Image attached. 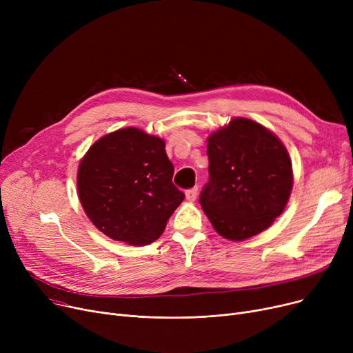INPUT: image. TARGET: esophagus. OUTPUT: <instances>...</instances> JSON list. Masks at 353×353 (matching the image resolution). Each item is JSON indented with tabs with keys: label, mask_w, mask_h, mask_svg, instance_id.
I'll return each mask as SVG.
<instances>
[{
	"label": "esophagus",
	"mask_w": 353,
	"mask_h": 353,
	"mask_svg": "<svg viewBox=\"0 0 353 353\" xmlns=\"http://www.w3.org/2000/svg\"><path fill=\"white\" fill-rule=\"evenodd\" d=\"M197 193H199V189L197 188H192V189L186 190V199L190 200V201H194L197 199Z\"/></svg>",
	"instance_id": "34e87169"
}]
</instances>
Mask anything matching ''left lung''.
<instances>
[{"instance_id": "1", "label": "left lung", "mask_w": 353, "mask_h": 353, "mask_svg": "<svg viewBox=\"0 0 353 353\" xmlns=\"http://www.w3.org/2000/svg\"><path fill=\"white\" fill-rule=\"evenodd\" d=\"M208 157L209 181L199 203L220 236L239 242L281 216L292 192V163L268 128L234 119L209 137Z\"/></svg>"}]
</instances>
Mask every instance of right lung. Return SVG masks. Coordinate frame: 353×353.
Returning <instances> with one entry per match:
<instances>
[{
    "instance_id": "add662e5",
    "label": "right lung",
    "mask_w": 353,
    "mask_h": 353,
    "mask_svg": "<svg viewBox=\"0 0 353 353\" xmlns=\"http://www.w3.org/2000/svg\"><path fill=\"white\" fill-rule=\"evenodd\" d=\"M164 141L139 128L110 133L90 147L79 167L81 206L108 237L128 245L154 242L183 201Z\"/></svg>"
}]
</instances>
